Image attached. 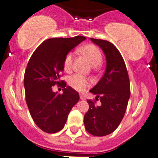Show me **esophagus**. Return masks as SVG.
<instances>
[{"label": "esophagus", "mask_w": 158, "mask_h": 158, "mask_svg": "<svg viewBox=\"0 0 158 158\" xmlns=\"http://www.w3.org/2000/svg\"><path fill=\"white\" fill-rule=\"evenodd\" d=\"M79 97H80V99L85 100V95H82V94H81V95H79Z\"/></svg>", "instance_id": "1"}]
</instances>
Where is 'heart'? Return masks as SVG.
Returning <instances> with one entry per match:
<instances>
[{
	"label": "heart",
	"mask_w": 158,
	"mask_h": 158,
	"mask_svg": "<svg viewBox=\"0 0 158 158\" xmlns=\"http://www.w3.org/2000/svg\"><path fill=\"white\" fill-rule=\"evenodd\" d=\"M81 52L89 59L93 66H98L101 64L102 60L101 51L97 47L92 44H87L81 48ZM73 54L69 52L65 56L63 60V69L66 71H69L73 66ZM69 84L70 86L78 92H84L92 84V81L85 76L79 74H75L69 78Z\"/></svg>",
	"instance_id": "obj_1"
}]
</instances>
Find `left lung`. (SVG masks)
Listing matches in <instances>:
<instances>
[{"instance_id":"8db88e82","label":"left lung","mask_w":158,"mask_h":158,"mask_svg":"<svg viewBox=\"0 0 158 158\" xmlns=\"http://www.w3.org/2000/svg\"><path fill=\"white\" fill-rule=\"evenodd\" d=\"M90 40L102 49L106 69L101 79L90 90L102 104L95 106V101L87 100L89 109L84 116V125L89 134L102 137L112 133L122 122L130 98V82L118 49L107 40Z\"/></svg>"}]
</instances>
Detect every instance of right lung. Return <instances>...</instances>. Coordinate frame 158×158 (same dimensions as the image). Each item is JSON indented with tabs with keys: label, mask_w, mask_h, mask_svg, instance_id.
I'll list each match as a JSON object with an SVG mask.
<instances>
[{
	"label": "right lung",
	"mask_w": 158,
	"mask_h": 158,
	"mask_svg": "<svg viewBox=\"0 0 158 158\" xmlns=\"http://www.w3.org/2000/svg\"><path fill=\"white\" fill-rule=\"evenodd\" d=\"M85 40L82 36L48 39L36 48L28 62L23 80L27 105L35 124L47 133L64 128L69 111L79 102V93L65 87L60 74L64 69L65 56ZM55 85L64 88L63 94L52 92Z\"/></svg>",
	"instance_id": "1"
}]
</instances>
